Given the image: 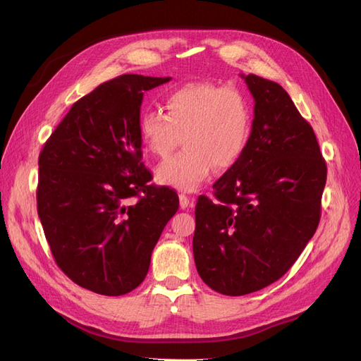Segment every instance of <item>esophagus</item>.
I'll use <instances>...</instances> for the list:
<instances>
[{
  "instance_id": "obj_1",
  "label": "esophagus",
  "mask_w": 361,
  "mask_h": 361,
  "mask_svg": "<svg viewBox=\"0 0 361 361\" xmlns=\"http://www.w3.org/2000/svg\"><path fill=\"white\" fill-rule=\"evenodd\" d=\"M179 203L182 209H187V207H190L191 204V197H188V195L185 194H179Z\"/></svg>"
}]
</instances>
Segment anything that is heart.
Returning <instances> with one entry per match:
<instances>
[{
    "label": "heart",
    "instance_id": "heart-1",
    "mask_svg": "<svg viewBox=\"0 0 361 361\" xmlns=\"http://www.w3.org/2000/svg\"><path fill=\"white\" fill-rule=\"evenodd\" d=\"M167 113L145 111L138 118L143 146L167 157L183 135L185 149L155 170L157 180L180 191H195L218 169L243 155L251 128V106L235 87L187 82L166 97Z\"/></svg>",
    "mask_w": 361,
    "mask_h": 361
}]
</instances>
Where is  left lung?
Masks as SVG:
<instances>
[{"label": "left lung", "mask_w": 361, "mask_h": 361, "mask_svg": "<svg viewBox=\"0 0 361 361\" xmlns=\"http://www.w3.org/2000/svg\"><path fill=\"white\" fill-rule=\"evenodd\" d=\"M255 97L243 155L195 204L194 262L211 289L239 297L285 276L316 232L326 166L312 126L274 81L241 75Z\"/></svg>", "instance_id": "1"}]
</instances>
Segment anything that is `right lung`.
<instances>
[{
	"label": "right lung",
	"instance_id": "1",
	"mask_svg": "<svg viewBox=\"0 0 361 361\" xmlns=\"http://www.w3.org/2000/svg\"><path fill=\"white\" fill-rule=\"evenodd\" d=\"M170 80L126 73L97 85L72 105L40 152L43 232L59 268L84 289L118 297L140 286L178 211L176 192L150 185L138 134L145 92Z\"/></svg>",
	"mask_w": 361,
	"mask_h": 361
}]
</instances>
